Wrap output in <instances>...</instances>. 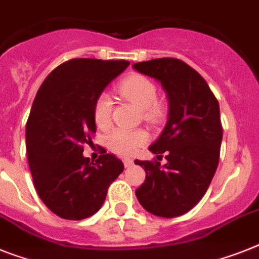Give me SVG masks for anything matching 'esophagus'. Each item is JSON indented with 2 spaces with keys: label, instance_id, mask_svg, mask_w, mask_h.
Wrapping results in <instances>:
<instances>
[{
  "label": "esophagus",
  "instance_id": "1",
  "mask_svg": "<svg viewBox=\"0 0 259 259\" xmlns=\"http://www.w3.org/2000/svg\"><path fill=\"white\" fill-rule=\"evenodd\" d=\"M134 164L133 159H123V166L125 167H132Z\"/></svg>",
  "mask_w": 259,
  "mask_h": 259
}]
</instances>
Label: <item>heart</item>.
Segmentation results:
<instances>
[{
	"label": "heart",
	"mask_w": 259,
	"mask_h": 259,
	"mask_svg": "<svg viewBox=\"0 0 259 259\" xmlns=\"http://www.w3.org/2000/svg\"><path fill=\"white\" fill-rule=\"evenodd\" d=\"M118 92L123 99L136 104L142 109L143 118L154 122L162 117L163 109L156 99V85L149 77L143 75H130L118 84ZM113 101L106 93L97 97L93 106V119L97 127L108 129L112 123ZM149 140V134L145 130L114 129L108 136V146L112 151L121 156H130L143 146Z\"/></svg>",
	"instance_id": "1"
}]
</instances>
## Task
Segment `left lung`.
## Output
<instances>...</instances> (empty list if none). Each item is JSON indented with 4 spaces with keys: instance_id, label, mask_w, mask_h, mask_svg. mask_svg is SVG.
I'll use <instances>...</instances> for the list:
<instances>
[{
    "instance_id": "8db88e82",
    "label": "left lung",
    "mask_w": 259,
    "mask_h": 259,
    "mask_svg": "<svg viewBox=\"0 0 259 259\" xmlns=\"http://www.w3.org/2000/svg\"><path fill=\"white\" fill-rule=\"evenodd\" d=\"M133 67L160 81L170 104L166 127L149 147L159 154L158 159L166 153L167 163L134 160L146 171L137 199L155 216H182L205 195L219 166L223 140L219 101L201 75L180 59L159 58Z\"/></svg>"
}]
</instances>
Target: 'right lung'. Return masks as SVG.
I'll return each mask as SVG.
<instances>
[{"label":"right lung","mask_w":259,"mask_h":259,"mask_svg":"<svg viewBox=\"0 0 259 259\" xmlns=\"http://www.w3.org/2000/svg\"><path fill=\"white\" fill-rule=\"evenodd\" d=\"M129 64L71 59L56 67L38 89L26 123L27 159L39 197L56 216L82 220L96 213L123 171V163L106 150L96 162L85 158L82 145L92 142L96 133L97 97Z\"/></svg>","instance_id":"obj_1"}]
</instances>
